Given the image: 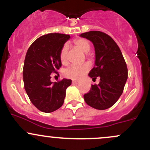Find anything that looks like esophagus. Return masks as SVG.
Here are the masks:
<instances>
[{
  "mask_svg": "<svg viewBox=\"0 0 150 150\" xmlns=\"http://www.w3.org/2000/svg\"><path fill=\"white\" fill-rule=\"evenodd\" d=\"M72 83H73V85H77V84L80 83V82H79V81H76V80H73L72 81Z\"/></svg>",
  "mask_w": 150,
  "mask_h": 150,
  "instance_id": "obj_1",
  "label": "esophagus"
}]
</instances>
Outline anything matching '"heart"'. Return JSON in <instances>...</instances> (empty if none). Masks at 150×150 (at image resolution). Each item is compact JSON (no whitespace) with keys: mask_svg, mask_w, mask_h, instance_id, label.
<instances>
[{"mask_svg":"<svg viewBox=\"0 0 150 150\" xmlns=\"http://www.w3.org/2000/svg\"><path fill=\"white\" fill-rule=\"evenodd\" d=\"M74 44L76 47L80 49L82 52L87 53L90 50V44L87 39L79 38L74 41ZM68 44H65L63 46L60 51V59L63 64H65L67 63V55L68 51ZM89 70V65L88 64L82 65H72L68 68H65L63 71V75L68 78L73 79V80H79L81 77H83Z\"/></svg>","mask_w":150,"mask_h":150,"instance_id":"heart-1","label":"heart"}]
</instances>
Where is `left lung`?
I'll use <instances>...</instances> for the list:
<instances>
[{
  "mask_svg": "<svg viewBox=\"0 0 150 150\" xmlns=\"http://www.w3.org/2000/svg\"><path fill=\"white\" fill-rule=\"evenodd\" d=\"M80 36L92 42L95 50V65L89 76L92 80L100 78L98 85H92L84 94V99L92 108L107 109L119 99L128 79L124 58L114 40L104 32L90 31Z\"/></svg>",
  "mask_w": 150,
  "mask_h": 150,
  "instance_id": "obj_1",
  "label": "left lung"
}]
</instances>
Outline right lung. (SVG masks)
Returning <instances> with one entry per match:
<instances>
[{"label":"right lung","instance_id":"right-lung-1","mask_svg":"<svg viewBox=\"0 0 150 150\" xmlns=\"http://www.w3.org/2000/svg\"><path fill=\"white\" fill-rule=\"evenodd\" d=\"M70 38L68 34L51 33L32 43L26 53L23 67L24 87L34 106L39 111L51 113L63 105L70 79L51 81V73L61 68L60 51Z\"/></svg>","mask_w":150,"mask_h":150}]
</instances>
